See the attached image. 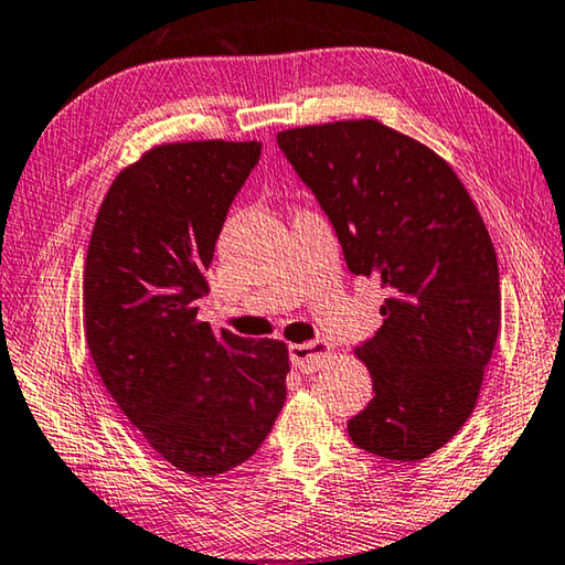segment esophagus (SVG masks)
Segmentation results:
<instances>
[{"mask_svg": "<svg viewBox=\"0 0 565 565\" xmlns=\"http://www.w3.org/2000/svg\"><path fill=\"white\" fill-rule=\"evenodd\" d=\"M333 353V345H328L323 341H309V343H296L289 348L291 363L299 367L301 373H313L321 371L326 365L328 358Z\"/></svg>", "mask_w": 565, "mask_h": 565, "instance_id": "obj_1", "label": "esophagus"}]
</instances>
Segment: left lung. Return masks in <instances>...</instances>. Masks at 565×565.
Masks as SVG:
<instances>
[{"label":"left lung","instance_id":"1","mask_svg":"<svg viewBox=\"0 0 565 565\" xmlns=\"http://www.w3.org/2000/svg\"><path fill=\"white\" fill-rule=\"evenodd\" d=\"M279 148L331 220L348 269L387 291L355 348L375 395L348 419L365 452L419 461L477 405L501 326L497 252L455 170L373 118L281 130Z\"/></svg>","mask_w":565,"mask_h":565}]
</instances>
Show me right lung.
<instances>
[{
  "label": "right lung",
  "instance_id": "add662e5",
  "mask_svg": "<svg viewBox=\"0 0 565 565\" xmlns=\"http://www.w3.org/2000/svg\"><path fill=\"white\" fill-rule=\"evenodd\" d=\"M262 142L190 140L118 172L90 232L84 331L110 397L184 475L247 461L286 399V343L214 333L198 318L230 204Z\"/></svg>",
  "mask_w": 565,
  "mask_h": 565
}]
</instances>
